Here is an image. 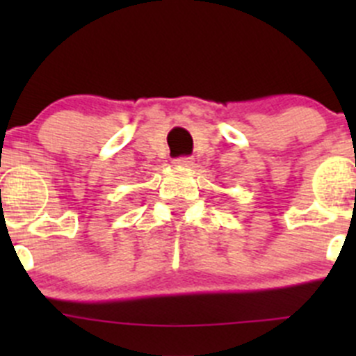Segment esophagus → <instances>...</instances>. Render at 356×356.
<instances>
[{"instance_id":"obj_1","label":"esophagus","mask_w":356,"mask_h":356,"mask_svg":"<svg viewBox=\"0 0 356 356\" xmlns=\"http://www.w3.org/2000/svg\"><path fill=\"white\" fill-rule=\"evenodd\" d=\"M193 161L195 160H193L191 156H179V158H175L174 163L179 165V167H191Z\"/></svg>"}]
</instances>
